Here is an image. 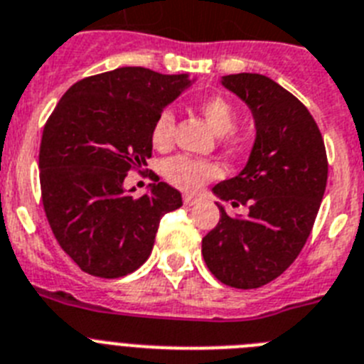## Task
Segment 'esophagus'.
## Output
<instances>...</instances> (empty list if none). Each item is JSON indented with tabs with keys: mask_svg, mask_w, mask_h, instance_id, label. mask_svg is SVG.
<instances>
[{
	"mask_svg": "<svg viewBox=\"0 0 364 364\" xmlns=\"http://www.w3.org/2000/svg\"><path fill=\"white\" fill-rule=\"evenodd\" d=\"M198 201H200V200H198L196 196H191V194H185V196H183V203H185V205H188V207L196 205Z\"/></svg>",
	"mask_w": 364,
	"mask_h": 364,
	"instance_id": "34e87169",
	"label": "esophagus"
}]
</instances>
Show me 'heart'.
I'll return each instance as SVG.
<instances>
[{
	"instance_id": "1",
	"label": "heart",
	"mask_w": 364,
	"mask_h": 364,
	"mask_svg": "<svg viewBox=\"0 0 364 364\" xmlns=\"http://www.w3.org/2000/svg\"><path fill=\"white\" fill-rule=\"evenodd\" d=\"M200 109L210 127L218 135L231 133L237 127V122H239L237 109L225 97H205L201 102ZM173 135H176V116L170 109H164L155 118L154 127H151V144L155 149H168L172 146ZM161 173L168 183H172L173 187L187 192H196L207 181L216 179L222 173V170H220L218 164L210 163V161L187 157V155H176V157L163 161Z\"/></svg>"
}]
</instances>
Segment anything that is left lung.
I'll return each instance as SVG.
<instances>
[{"label": "left lung", "mask_w": 364, "mask_h": 364, "mask_svg": "<svg viewBox=\"0 0 364 364\" xmlns=\"http://www.w3.org/2000/svg\"><path fill=\"white\" fill-rule=\"evenodd\" d=\"M222 85L250 107L255 142L239 176L213 192L248 216L220 222L201 240L210 274L235 289H259L279 277L309 239L326 183L328 155L318 125L307 107L261 73H233Z\"/></svg>", "instance_id": "1"}]
</instances>
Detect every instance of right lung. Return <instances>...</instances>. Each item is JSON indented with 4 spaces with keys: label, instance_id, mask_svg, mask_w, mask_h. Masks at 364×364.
<instances>
[{
    "label": "right lung",
    "instance_id": "add662e5",
    "mask_svg": "<svg viewBox=\"0 0 364 364\" xmlns=\"http://www.w3.org/2000/svg\"><path fill=\"white\" fill-rule=\"evenodd\" d=\"M188 85L187 73L116 68L72 85L46 122L38 155L46 216L60 248L90 276L114 279L142 267L161 218L183 205L164 181L135 200L124 179L151 157L155 118Z\"/></svg>",
    "mask_w": 364,
    "mask_h": 364
}]
</instances>
